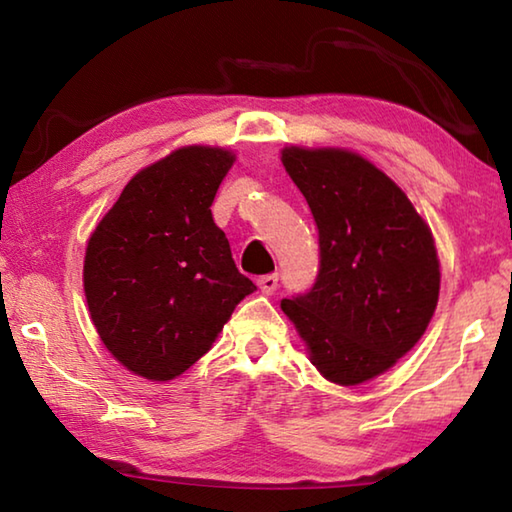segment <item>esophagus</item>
<instances>
[{"mask_svg": "<svg viewBox=\"0 0 512 512\" xmlns=\"http://www.w3.org/2000/svg\"><path fill=\"white\" fill-rule=\"evenodd\" d=\"M257 287L262 289V293H266V296H273V293L277 291V275H264V277H259Z\"/></svg>", "mask_w": 512, "mask_h": 512, "instance_id": "esophagus-1", "label": "esophagus"}]
</instances>
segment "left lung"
<instances>
[{
	"instance_id": "left-lung-1",
	"label": "left lung",
	"mask_w": 512,
	"mask_h": 512,
	"mask_svg": "<svg viewBox=\"0 0 512 512\" xmlns=\"http://www.w3.org/2000/svg\"><path fill=\"white\" fill-rule=\"evenodd\" d=\"M307 198L320 244L314 287L282 311L327 381L357 386L384 375L422 339L438 305L433 235L384 171L348 149H282Z\"/></svg>"
}]
</instances>
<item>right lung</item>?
Returning <instances> with one entry per match:
<instances>
[{
    "label": "right lung",
    "instance_id": "1",
    "mask_svg": "<svg viewBox=\"0 0 512 512\" xmlns=\"http://www.w3.org/2000/svg\"><path fill=\"white\" fill-rule=\"evenodd\" d=\"M232 162L219 146L171 151L128 180L90 235V318L112 357L144 379L183 375L257 289L210 210Z\"/></svg>",
    "mask_w": 512,
    "mask_h": 512
}]
</instances>
